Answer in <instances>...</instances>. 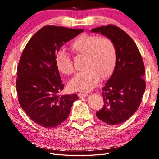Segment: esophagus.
Instances as JSON below:
<instances>
[{
    "mask_svg": "<svg viewBox=\"0 0 159 159\" xmlns=\"http://www.w3.org/2000/svg\"><path fill=\"white\" fill-rule=\"evenodd\" d=\"M78 96H79V98H85V97L88 96L87 93H79L78 94Z\"/></svg>",
    "mask_w": 159,
    "mask_h": 159,
    "instance_id": "1",
    "label": "esophagus"
}]
</instances>
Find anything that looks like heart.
Listing matches in <instances>:
<instances>
[{
	"label": "heart",
	"mask_w": 159,
	"mask_h": 159,
	"mask_svg": "<svg viewBox=\"0 0 159 159\" xmlns=\"http://www.w3.org/2000/svg\"><path fill=\"white\" fill-rule=\"evenodd\" d=\"M77 55L85 56V71L78 73L69 83L72 91H90L98 84L100 79L111 74L116 61V50L112 40L104 36L80 34L70 45ZM55 63L61 74L70 75L74 68L70 56L64 50L55 54Z\"/></svg>",
	"instance_id": "1"
}]
</instances>
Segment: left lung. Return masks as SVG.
I'll use <instances>...</instances> for the list:
<instances>
[{"instance_id":"left-lung-1","label":"left lung","mask_w":159,"mask_h":159,"mask_svg":"<svg viewBox=\"0 0 159 159\" xmlns=\"http://www.w3.org/2000/svg\"><path fill=\"white\" fill-rule=\"evenodd\" d=\"M91 32L111 39L116 50L114 71L102 89L104 106L96 116L107 124H119L140 105L146 88L143 60L135 43L118 26L108 25L91 29Z\"/></svg>"}]
</instances>
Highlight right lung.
I'll list each match as a JSON object with an SVG mask.
<instances>
[{"label": "right lung", "instance_id": "right-lung-1", "mask_svg": "<svg viewBox=\"0 0 159 159\" xmlns=\"http://www.w3.org/2000/svg\"><path fill=\"white\" fill-rule=\"evenodd\" d=\"M83 31L45 26L31 38L21 53L16 79L18 101L28 116L44 128H55L69 116L76 94L60 96L63 90L55 56L65 43Z\"/></svg>", "mask_w": 159, "mask_h": 159}]
</instances>
